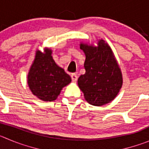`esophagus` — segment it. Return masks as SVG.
<instances>
[{
  "mask_svg": "<svg viewBox=\"0 0 149 149\" xmlns=\"http://www.w3.org/2000/svg\"><path fill=\"white\" fill-rule=\"evenodd\" d=\"M71 79H72V81H73V82H76V81H77V79H78V76H76L75 73H72L71 74Z\"/></svg>",
  "mask_w": 149,
  "mask_h": 149,
  "instance_id": "esophagus-1",
  "label": "esophagus"
}]
</instances>
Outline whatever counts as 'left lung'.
I'll use <instances>...</instances> for the list:
<instances>
[{
	"instance_id": "8db88e82",
	"label": "left lung",
	"mask_w": 149,
	"mask_h": 149,
	"mask_svg": "<svg viewBox=\"0 0 149 149\" xmlns=\"http://www.w3.org/2000/svg\"><path fill=\"white\" fill-rule=\"evenodd\" d=\"M80 48L86 56V72L79 76L78 85L84 98L93 106L111 102L123 84L121 71L112 49L102 39L98 40V46L81 43Z\"/></svg>"
}]
</instances>
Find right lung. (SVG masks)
<instances>
[{
    "mask_svg": "<svg viewBox=\"0 0 149 149\" xmlns=\"http://www.w3.org/2000/svg\"><path fill=\"white\" fill-rule=\"evenodd\" d=\"M52 51L37 50L27 77V82L34 95L44 101L56 99L64 87L71 82V78L53 59Z\"/></svg>",
    "mask_w": 149,
    "mask_h": 149,
    "instance_id": "add662e5",
    "label": "right lung"
}]
</instances>
